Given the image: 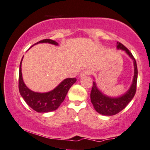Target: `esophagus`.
I'll use <instances>...</instances> for the list:
<instances>
[{
  "label": "esophagus",
  "instance_id": "esophagus-1",
  "mask_svg": "<svg viewBox=\"0 0 150 150\" xmlns=\"http://www.w3.org/2000/svg\"><path fill=\"white\" fill-rule=\"evenodd\" d=\"M90 74H91V71L89 70H83V71L81 72L80 75H79V77L87 76V75H89Z\"/></svg>",
  "mask_w": 150,
  "mask_h": 150
}]
</instances>
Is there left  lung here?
I'll return each instance as SVG.
<instances>
[{"label": "left lung", "instance_id": "left-lung-1", "mask_svg": "<svg viewBox=\"0 0 150 150\" xmlns=\"http://www.w3.org/2000/svg\"><path fill=\"white\" fill-rule=\"evenodd\" d=\"M117 47L118 49H122L125 51L127 54L133 59L134 66V75L132 83L129 91L123 95L117 98H112V97H108L103 95L100 91H99L96 86V83L93 81V87L91 92V102L96 111L103 115L112 116L121 112L130 102L133 97H134L136 91H137L138 70L136 59L131 52L123 44L117 42Z\"/></svg>", "mask_w": 150, "mask_h": 150}]
</instances>
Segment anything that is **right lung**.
<instances>
[{
  "label": "right lung",
  "instance_id": "right-lung-1",
  "mask_svg": "<svg viewBox=\"0 0 150 150\" xmlns=\"http://www.w3.org/2000/svg\"><path fill=\"white\" fill-rule=\"evenodd\" d=\"M50 43L57 45L58 44L51 39H45L39 41L38 43ZM22 58V60H23ZM20 64L18 88L22 97L27 103V104L38 112H49L57 109L61 103L64 100L66 95L72 86V85L77 81L76 78H67L62 81L53 91L45 93H35L31 91L26 86L24 83L21 72V64Z\"/></svg>",
  "mask_w": 150,
  "mask_h": 150
}]
</instances>
